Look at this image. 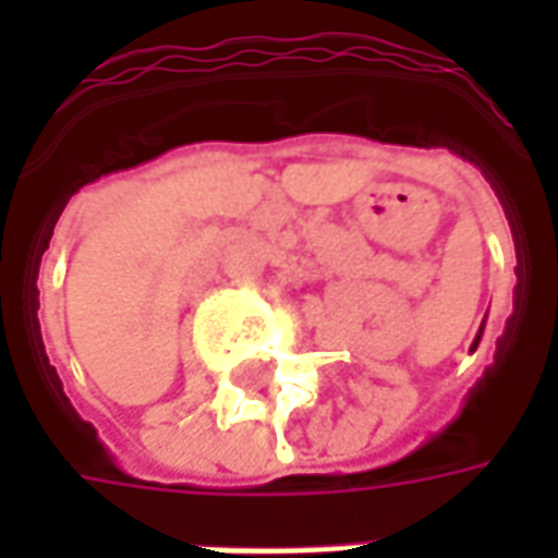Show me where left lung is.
I'll return each instance as SVG.
<instances>
[{"instance_id": "1", "label": "left lung", "mask_w": 558, "mask_h": 558, "mask_svg": "<svg viewBox=\"0 0 558 558\" xmlns=\"http://www.w3.org/2000/svg\"><path fill=\"white\" fill-rule=\"evenodd\" d=\"M484 328V326H481ZM478 340H481V331H478V338H475V343H472V350H475V347H478Z\"/></svg>"}]
</instances>
